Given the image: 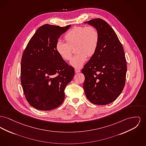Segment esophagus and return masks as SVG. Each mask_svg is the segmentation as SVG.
Here are the masks:
<instances>
[{
    "label": "esophagus",
    "instance_id": "1",
    "mask_svg": "<svg viewBox=\"0 0 146 146\" xmlns=\"http://www.w3.org/2000/svg\"><path fill=\"white\" fill-rule=\"evenodd\" d=\"M80 72V69H75V72L77 73H79Z\"/></svg>",
    "mask_w": 146,
    "mask_h": 146
}]
</instances>
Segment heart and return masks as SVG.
<instances>
[{"label":"heart","mask_w":146,"mask_h":146,"mask_svg":"<svg viewBox=\"0 0 146 146\" xmlns=\"http://www.w3.org/2000/svg\"><path fill=\"white\" fill-rule=\"evenodd\" d=\"M64 38L66 43L58 41L56 44V51L63 60H70L72 56V48L76 46L77 54L70 63L76 68H80L88 56L92 57L95 53L99 36L98 30L93 26H76L68 31Z\"/></svg>","instance_id":"obj_1"}]
</instances>
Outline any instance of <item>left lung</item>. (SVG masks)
Returning a JSON list of instances; mask_svg holds the SVG:
<instances>
[{
    "instance_id": "1",
    "label": "left lung",
    "mask_w": 146,
    "mask_h": 146,
    "mask_svg": "<svg viewBox=\"0 0 146 146\" xmlns=\"http://www.w3.org/2000/svg\"><path fill=\"white\" fill-rule=\"evenodd\" d=\"M84 24L94 27L99 39L95 53L82 70L85 76L83 88L91 103L105 105L116 100L124 88L125 52L117 35L104 20L95 19Z\"/></svg>"
}]
</instances>
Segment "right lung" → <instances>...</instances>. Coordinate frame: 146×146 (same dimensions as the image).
I'll use <instances>...</instances> for the list:
<instances>
[{"label": "right lung", "mask_w": 146, "mask_h": 146, "mask_svg": "<svg viewBox=\"0 0 146 146\" xmlns=\"http://www.w3.org/2000/svg\"><path fill=\"white\" fill-rule=\"evenodd\" d=\"M70 26L40 27L23 53L21 83L27 101L37 110H51L60 106L66 86L74 76V68L56 51L58 39Z\"/></svg>", "instance_id": "add662e5"}]
</instances>
